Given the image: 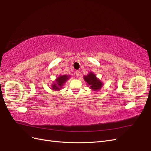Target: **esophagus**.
Listing matches in <instances>:
<instances>
[{
	"label": "esophagus",
	"instance_id": "1",
	"mask_svg": "<svg viewBox=\"0 0 151 151\" xmlns=\"http://www.w3.org/2000/svg\"><path fill=\"white\" fill-rule=\"evenodd\" d=\"M80 74H81V72H80L79 71L77 70V71L76 72V76H77V77H79V76H80Z\"/></svg>",
	"mask_w": 151,
	"mask_h": 151
}]
</instances>
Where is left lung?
Returning a JSON list of instances; mask_svg holds the SVG:
<instances>
[{"label":"left lung","mask_w":151,"mask_h":151,"mask_svg":"<svg viewBox=\"0 0 151 151\" xmlns=\"http://www.w3.org/2000/svg\"><path fill=\"white\" fill-rule=\"evenodd\" d=\"M83 78L85 82H86L87 85L89 86V88L93 91H97L99 90L100 89H101L102 86H103L102 82L92 72H89V74L87 76H84Z\"/></svg>","instance_id":"left-lung-1"}]
</instances>
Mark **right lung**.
Instances as JSON below:
<instances>
[{
	"label": "right lung",
	"instance_id": "1",
	"mask_svg": "<svg viewBox=\"0 0 151 151\" xmlns=\"http://www.w3.org/2000/svg\"><path fill=\"white\" fill-rule=\"evenodd\" d=\"M70 75H61L59 76L55 81L53 83L51 87L53 91H60L62 89L63 86L66 83V81L70 78Z\"/></svg>",
	"mask_w": 151,
	"mask_h": 151
}]
</instances>
